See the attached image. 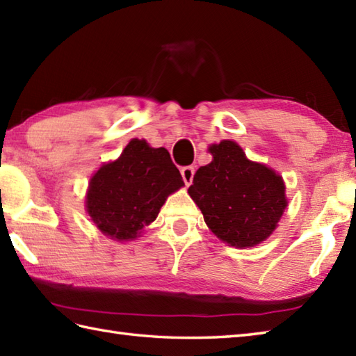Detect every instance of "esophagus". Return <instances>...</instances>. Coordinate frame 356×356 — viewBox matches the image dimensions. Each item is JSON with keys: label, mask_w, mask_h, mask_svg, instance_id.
<instances>
[{"label": "esophagus", "mask_w": 356, "mask_h": 356, "mask_svg": "<svg viewBox=\"0 0 356 356\" xmlns=\"http://www.w3.org/2000/svg\"><path fill=\"white\" fill-rule=\"evenodd\" d=\"M194 168L193 166H184L182 170H180V174H182V179L185 185H191L193 184V179H194Z\"/></svg>", "instance_id": "obj_1"}]
</instances>
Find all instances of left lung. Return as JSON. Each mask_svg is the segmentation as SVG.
Wrapping results in <instances>:
<instances>
[{
  "instance_id": "obj_1",
  "label": "left lung",
  "mask_w": 356,
  "mask_h": 356,
  "mask_svg": "<svg viewBox=\"0 0 356 356\" xmlns=\"http://www.w3.org/2000/svg\"><path fill=\"white\" fill-rule=\"evenodd\" d=\"M209 151L213 162L194 174L188 193L218 238L236 248L261 243L287 205L283 179L266 165L248 161L232 140Z\"/></svg>"
}]
</instances>
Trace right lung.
Returning a JSON list of instances; mask_svg holds the SVG:
<instances>
[{
	"instance_id": "1",
	"label": "right lung",
	"mask_w": 356,
	"mask_h": 356,
	"mask_svg": "<svg viewBox=\"0 0 356 356\" xmlns=\"http://www.w3.org/2000/svg\"><path fill=\"white\" fill-rule=\"evenodd\" d=\"M184 185L168 151L133 139L118 161L102 165L90 180L87 213L105 236L136 238Z\"/></svg>"
}]
</instances>
